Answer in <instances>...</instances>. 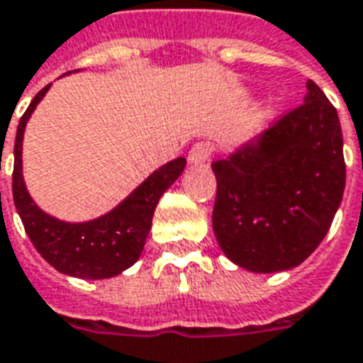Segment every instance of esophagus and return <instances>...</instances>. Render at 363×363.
Masks as SVG:
<instances>
[{"label":"esophagus","instance_id":"1","mask_svg":"<svg viewBox=\"0 0 363 363\" xmlns=\"http://www.w3.org/2000/svg\"><path fill=\"white\" fill-rule=\"evenodd\" d=\"M211 154H213L211 143H197L187 154V160L189 164H205L211 158Z\"/></svg>","mask_w":363,"mask_h":363}]
</instances>
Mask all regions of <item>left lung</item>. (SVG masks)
I'll return each instance as SVG.
<instances>
[{
    "label": "left lung",
    "instance_id": "obj_1",
    "mask_svg": "<svg viewBox=\"0 0 363 363\" xmlns=\"http://www.w3.org/2000/svg\"><path fill=\"white\" fill-rule=\"evenodd\" d=\"M213 230L236 266L274 274L309 258L328 233L346 186L338 113L309 79L305 104L225 160Z\"/></svg>",
    "mask_w": 363,
    "mask_h": 363
}]
</instances>
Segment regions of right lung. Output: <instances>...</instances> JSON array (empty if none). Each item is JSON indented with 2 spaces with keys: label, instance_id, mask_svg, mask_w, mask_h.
I'll return each mask as SVG.
<instances>
[{
  "label": "right lung",
  "instance_id": "obj_1",
  "mask_svg": "<svg viewBox=\"0 0 363 363\" xmlns=\"http://www.w3.org/2000/svg\"><path fill=\"white\" fill-rule=\"evenodd\" d=\"M43 87L23 113L15 136L13 164V201L37 252L60 274L82 279H105L119 276L140 258L146 236L152 227V215L162 194L186 168V158L164 164L152 172L127 199L105 213L104 217L87 223H66L38 209L23 179V133L30 113L45 97Z\"/></svg>",
  "mask_w": 363,
  "mask_h": 363
}]
</instances>
